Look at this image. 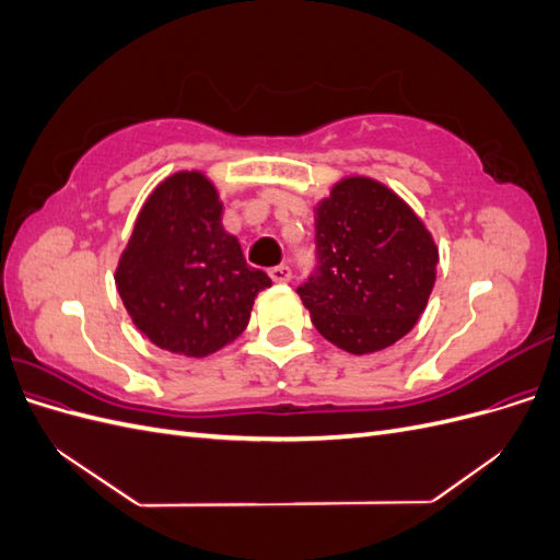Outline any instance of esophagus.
<instances>
[{
  "label": "esophagus",
  "mask_w": 560,
  "mask_h": 560,
  "mask_svg": "<svg viewBox=\"0 0 560 560\" xmlns=\"http://www.w3.org/2000/svg\"><path fill=\"white\" fill-rule=\"evenodd\" d=\"M268 276L273 278V282H290L292 280V268L287 266V264H280V266L270 268Z\"/></svg>",
  "instance_id": "1"
}]
</instances>
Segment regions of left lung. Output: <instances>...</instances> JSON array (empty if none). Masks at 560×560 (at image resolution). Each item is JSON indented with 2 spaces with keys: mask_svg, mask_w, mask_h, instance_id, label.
I'll return each instance as SVG.
<instances>
[{
  "mask_svg": "<svg viewBox=\"0 0 560 560\" xmlns=\"http://www.w3.org/2000/svg\"><path fill=\"white\" fill-rule=\"evenodd\" d=\"M315 259L296 290L315 329L346 352L366 354L413 329L432 294L439 252L397 194L348 177L317 202Z\"/></svg>",
  "mask_w": 560,
  "mask_h": 560,
  "instance_id": "left-lung-1",
  "label": "left lung"
}]
</instances>
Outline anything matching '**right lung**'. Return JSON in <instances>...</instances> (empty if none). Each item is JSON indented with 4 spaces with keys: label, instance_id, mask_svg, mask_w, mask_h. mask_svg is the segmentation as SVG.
I'll return each instance as SVG.
<instances>
[{
    "label": "right lung",
    "instance_id": "obj_1",
    "mask_svg": "<svg viewBox=\"0 0 560 560\" xmlns=\"http://www.w3.org/2000/svg\"><path fill=\"white\" fill-rule=\"evenodd\" d=\"M270 278L247 266L202 173H175L147 198L116 268V290L151 343L206 358L238 338Z\"/></svg>",
    "mask_w": 560,
    "mask_h": 560
}]
</instances>
